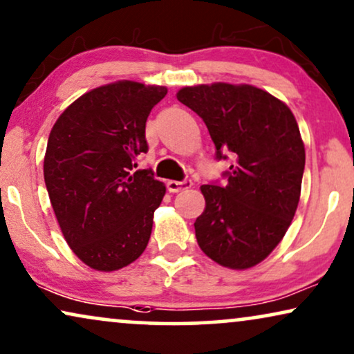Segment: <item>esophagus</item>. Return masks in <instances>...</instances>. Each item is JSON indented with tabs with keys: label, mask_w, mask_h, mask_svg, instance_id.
Here are the masks:
<instances>
[{
	"label": "esophagus",
	"mask_w": 354,
	"mask_h": 354,
	"mask_svg": "<svg viewBox=\"0 0 354 354\" xmlns=\"http://www.w3.org/2000/svg\"><path fill=\"white\" fill-rule=\"evenodd\" d=\"M192 186L191 180H186V181H168L167 183V187L169 192H180L183 189H189V187Z\"/></svg>",
	"instance_id": "34e87169"
}]
</instances>
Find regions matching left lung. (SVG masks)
Returning <instances> with one entry per match:
<instances>
[{
	"mask_svg": "<svg viewBox=\"0 0 354 354\" xmlns=\"http://www.w3.org/2000/svg\"><path fill=\"white\" fill-rule=\"evenodd\" d=\"M176 98L204 120L216 158H233L225 186H201L197 244L221 267L257 266L283 239L299 204L306 150L296 118L251 84H199Z\"/></svg>",
	"mask_w": 354,
	"mask_h": 354,
	"instance_id": "1",
	"label": "left lung"
}]
</instances>
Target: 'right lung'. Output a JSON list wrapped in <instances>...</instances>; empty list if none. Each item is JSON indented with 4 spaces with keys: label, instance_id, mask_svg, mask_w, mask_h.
<instances>
[{
    "label": "right lung",
    "instance_id": "right-lung-1",
    "mask_svg": "<svg viewBox=\"0 0 354 354\" xmlns=\"http://www.w3.org/2000/svg\"><path fill=\"white\" fill-rule=\"evenodd\" d=\"M163 86L116 81L92 88L51 128L44 176L61 233L93 270L115 272L145 251L167 187L136 158Z\"/></svg>",
    "mask_w": 354,
    "mask_h": 354
}]
</instances>
